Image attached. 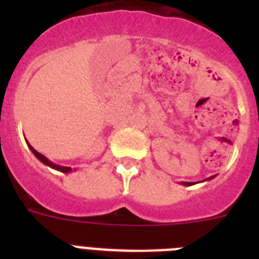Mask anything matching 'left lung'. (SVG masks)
Listing matches in <instances>:
<instances>
[{"instance_id":"obj_1","label":"left lung","mask_w":259,"mask_h":259,"mask_svg":"<svg viewBox=\"0 0 259 259\" xmlns=\"http://www.w3.org/2000/svg\"><path fill=\"white\" fill-rule=\"evenodd\" d=\"M183 185H193V183H181Z\"/></svg>"}]
</instances>
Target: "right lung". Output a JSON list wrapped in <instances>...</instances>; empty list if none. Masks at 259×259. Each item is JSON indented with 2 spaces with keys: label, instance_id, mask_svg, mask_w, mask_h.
Returning a JSON list of instances; mask_svg holds the SVG:
<instances>
[{
  "label": "right lung",
  "instance_id": "obj_1",
  "mask_svg": "<svg viewBox=\"0 0 259 259\" xmlns=\"http://www.w3.org/2000/svg\"><path fill=\"white\" fill-rule=\"evenodd\" d=\"M26 144H28V142H26ZM28 146H29V149L32 150V153L34 154V156H36V157L38 158V160H40V161L42 162V164H46V165H48V166H51V168H54V169H56V170H60V172H63V173H68V172H71V168L70 166H62V165H56V164H54V162H51L50 160H48V158L46 157V156H42L41 153H38L37 150L36 149H33V148H32V146L29 145V144H28Z\"/></svg>",
  "mask_w": 259,
  "mask_h": 259
}]
</instances>
